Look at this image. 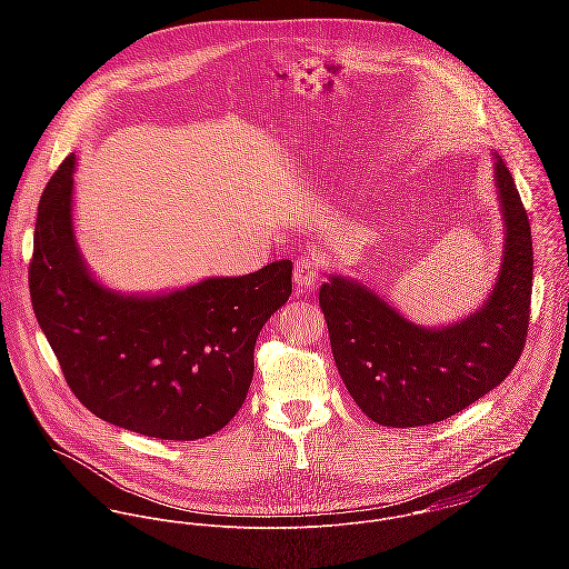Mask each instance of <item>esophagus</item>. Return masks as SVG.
I'll return each instance as SVG.
<instances>
[{"mask_svg":"<svg viewBox=\"0 0 569 569\" xmlns=\"http://www.w3.org/2000/svg\"><path fill=\"white\" fill-rule=\"evenodd\" d=\"M322 276V262L316 256H302L293 269V282L298 289H313Z\"/></svg>","mask_w":569,"mask_h":569,"instance_id":"obj_1","label":"esophagus"}]
</instances>
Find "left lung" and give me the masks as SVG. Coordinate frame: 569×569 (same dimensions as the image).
<instances>
[{"instance_id": "obj_1", "label": "left lung", "mask_w": 569, "mask_h": 569, "mask_svg": "<svg viewBox=\"0 0 569 569\" xmlns=\"http://www.w3.org/2000/svg\"><path fill=\"white\" fill-rule=\"evenodd\" d=\"M501 262L485 302L456 322L409 320L372 284L335 271L320 287L330 350L359 409L383 427L440 422L497 388L519 361L532 296V234L510 170L497 151Z\"/></svg>"}]
</instances>
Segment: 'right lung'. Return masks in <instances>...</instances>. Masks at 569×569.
<instances>
[{
	"label": "right lung",
	"instance_id": "add662e5",
	"mask_svg": "<svg viewBox=\"0 0 569 569\" xmlns=\"http://www.w3.org/2000/svg\"><path fill=\"white\" fill-rule=\"evenodd\" d=\"M77 156L37 212L30 298L68 386L98 418L160 440L223 429L253 379L260 328L291 296V260L247 276L124 293L87 264L74 226Z\"/></svg>",
	"mask_w": 569,
	"mask_h": 569
}]
</instances>
